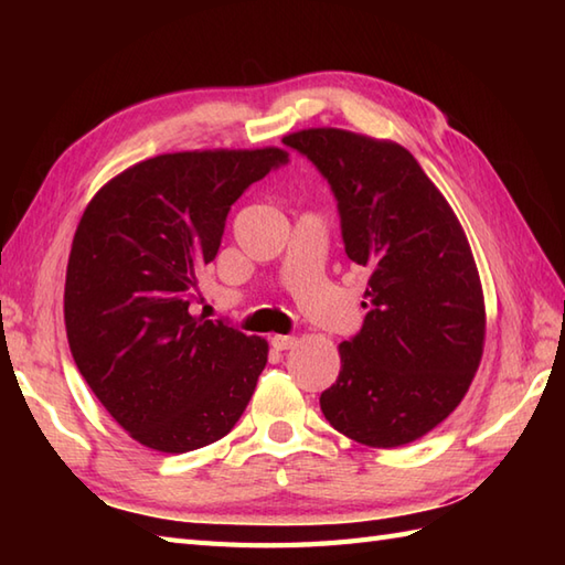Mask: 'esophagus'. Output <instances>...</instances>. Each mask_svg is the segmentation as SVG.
Here are the masks:
<instances>
[{"mask_svg":"<svg viewBox=\"0 0 565 565\" xmlns=\"http://www.w3.org/2000/svg\"><path fill=\"white\" fill-rule=\"evenodd\" d=\"M269 342L276 352H284V350H291L296 344V338H291V334H274Z\"/></svg>","mask_w":565,"mask_h":565,"instance_id":"esophagus-1","label":"esophagus"}]
</instances>
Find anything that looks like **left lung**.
<instances>
[{"label": "left lung", "instance_id": "left-lung-1", "mask_svg": "<svg viewBox=\"0 0 565 565\" xmlns=\"http://www.w3.org/2000/svg\"><path fill=\"white\" fill-rule=\"evenodd\" d=\"M281 142L328 179L347 257L371 271L364 326L340 344L320 411L369 447L415 441L461 403L483 354V291L461 223L395 142L340 128Z\"/></svg>", "mask_w": 565, "mask_h": 565}]
</instances>
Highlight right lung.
I'll use <instances>...</instances> for the list:
<instances>
[{"label": "right lung", "instance_id": "1", "mask_svg": "<svg viewBox=\"0 0 565 565\" xmlns=\"http://www.w3.org/2000/svg\"><path fill=\"white\" fill-rule=\"evenodd\" d=\"M286 162L279 148L158 154L111 179L82 215L65 281L70 352L150 449L218 441L255 393L267 342L189 306L233 203Z\"/></svg>", "mask_w": 565, "mask_h": 565}]
</instances>
